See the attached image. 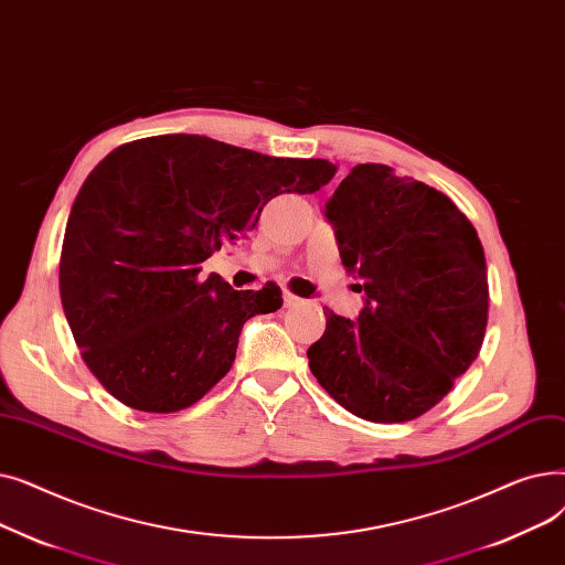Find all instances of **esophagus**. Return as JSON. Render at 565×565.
<instances>
[{"label":"esophagus","mask_w":565,"mask_h":565,"mask_svg":"<svg viewBox=\"0 0 565 565\" xmlns=\"http://www.w3.org/2000/svg\"><path fill=\"white\" fill-rule=\"evenodd\" d=\"M301 303V299L297 297V294H291V291H285V306H299Z\"/></svg>","instance_id":"obj_1"}]
</instances>
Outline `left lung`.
<instances>
[{
  "mask_svg": "<svg viewBox=\"0 0 565 565\" xmlns=\"http://www.w3.org/2000/svg\"><path fill=\"white\" fill-rule=\"evenodd\" d=\"M327 218L367 299L356 321L324 308L310 370L363 420H414L450 393L486 338L490 289L478 232L437 188L380 163L342 179Z\"/></svg>",
  "mask_w": 565,
  "mask_h": 565,
  "instance_id": "1",
  "label": "left lung"
}]
</instances>
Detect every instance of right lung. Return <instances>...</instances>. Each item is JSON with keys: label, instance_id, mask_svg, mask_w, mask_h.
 Listing matches in <instances>:
<instances>
[{"label": "right lung", "instance_id": "obj_1", "mask_svg": "<svg viewBox=\"0 0 565 565\" xmlns=\"http://www.w3.org/2000/svg\"><path fill=\"white\" fill-rule=\"evenodd\" d=\"M335 166L202 136H153L107 153L73 202L60 294L89 372L121 405L174 414L230 372L238 333L276 312V282L234 291L202 262L280 193H315Z\"/></svg>", "mask_w": 565, "mask_h": 565}]
</instances>
